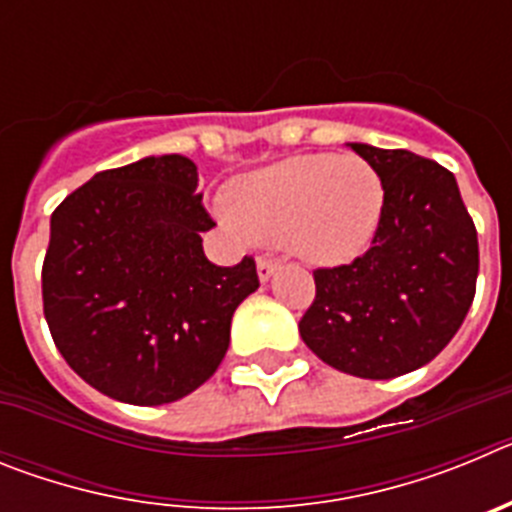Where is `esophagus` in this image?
Here are the masks:
<instances>
[{
    "mask_svg": "<svg viewBox=\"0 0 512 512\" xmlns=\"http://www.w3.org/2000/svg\"><path fill=\"white\" fill-rule=\"evenodd\" d=\"M256 269H259V279L261 282H266V279H271V274L279 269V261L277 259H269V256H261L259 264H256Z\"/></svg>",
    "mask_w": 512,
    "mask_h": 512,
    "instance_id": "34e87169",
    "label": "esophagus"
}]
</instances>
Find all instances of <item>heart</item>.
Instances as JSON below:
<instances>
[{
  "label": "heart",
  "mask_w": 512,
  "mask_h": 512,
  "mask_svg": "<svg viewBox=\"0 0 512 512\" xmlns=\"http://www.w3.org/2000/svg\"><path fill=\"white\" fill-rule=\"evenodd\" d=\"M223 215L310 264H346L369 248L384 215V182L361 156L307 153L241 176Z\"/></svg>",
  "instance_id": "b5f03b06"
}]
</instances>
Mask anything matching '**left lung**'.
<instances>
[{"label":"left lung","instance_id":"left-lung-1","mask_svg":"<svg viewBox=\"0 0 512 512\" xmlns=\"http://www.w3.org/2000/svg\"><path fill=\"white\" fill-rule=\"evenodd\" d=\"M351 148L382 176V225L354 261L312 271L300 336L338 372L395 379L436 359L467 318L477 228L449 169L405 148Z\"/></svg>","mask_w":512,"mask_h":512}]
</instances>
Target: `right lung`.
Masks as SVG:
<instances>
[{"label":"right lung","instance_id":"add662e5","mask_svg":"<svg viewBox=\"0 0 512 512\" xmlns=\"http://www.w3.org/2000/svg\"><path fill=\"white\" fill-rule=\"evenodd\" d=\"M212 225L197 166L176 153L99 171L53 210L43 312L66 364L94 390L166 405L215 374L259 274L253 256L207 261Z\"/></svg>","mask_w":512,"mask_h":512}]
</instances>
